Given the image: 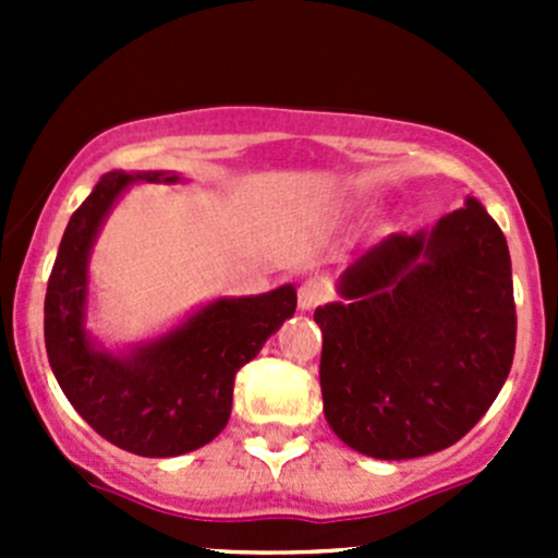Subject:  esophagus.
Instances as JSON below:
<instances>
[{
    "mask_svg": "<svg viewBox=\"0 0 558 558\" xmlns=\"http://www.w3.org/2000/svg\"><path fill=\"white\" fill-rule=\"evenodd\" d=\"M326 300V289L318 280H307V283L300 286V311H315L320 302Z\"/></svg>",
    "mask_w": 558,
    "mask_h": 558,
    "instance_id": "1",
    "label": "esophagus"
}]
</instances>
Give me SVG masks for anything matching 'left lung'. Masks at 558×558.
I'll return each instance as SVG.
<instances>
[{"label":"left lung","instance_id":"8db88e82","mask_svg":"<svg viewBox=\"0 0 558 558\" xmlns=\"http://www.w3.org/2000/svg\"><path fill=\"white\" fill-rule=\"evenodd\" d=\"M315 311L331 432L373 459L459 442L508 380L515 302L508 240L466 199L429 232L388 234Z\"/></svg>","mask_w":558,"mask_h":558}]
</instances>
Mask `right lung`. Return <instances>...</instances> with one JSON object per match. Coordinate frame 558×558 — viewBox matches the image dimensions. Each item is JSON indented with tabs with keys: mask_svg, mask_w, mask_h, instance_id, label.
I'll return each instance as SVG.
<instances>
[{
	"mask_svg": "<svg viewBox=\"0 0 558 558\" xmlns=\"http://www.w3.org/2000/svg\"><path fill=\"white\" fill-rule=\"evenodd\" d=\"M178 180L172 172L102 174L66 223L45 294V351L61 391L107 442L150 459L196 451L221 435L238 369L296 311V289L286 283L210 302L129 353L105 351L88 335V256L107 213L132 183Z\"/></svg>",
	"mask_w": 558,
	"mask_h": 558,
	"instance_id": "right-lung-1",
	"label": "right lung"
}]
</instances>
